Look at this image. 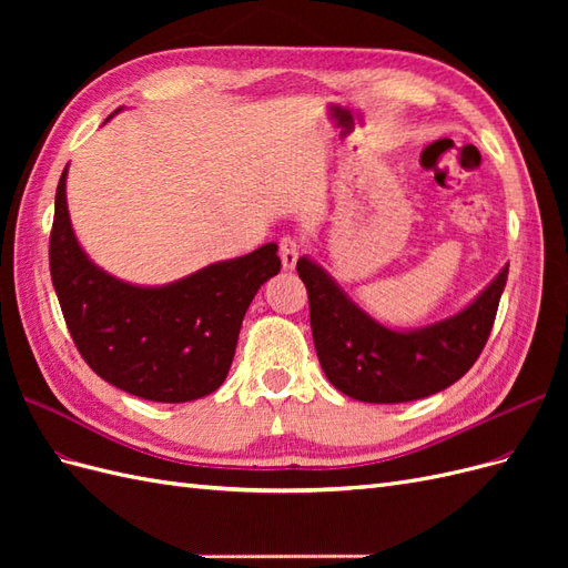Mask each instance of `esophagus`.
<instances>
[{"label": "esophagus", "mask_w": 568, "mask_h": 568, "mask_svg": "<svg viewBox=\"0 0 568 568\" xmlns=\"http://www.w3.org/2000/svg\"><path fill=\"white\" fill-rule=\"evenodd\" d=\"M301 242L296 236H291V234H286V236H282L280 239V257H282V265H284V270H291L296 265V261H298V255H301Z\"/></svg>", "instance_id": "esophagus-1"}]
</instances>
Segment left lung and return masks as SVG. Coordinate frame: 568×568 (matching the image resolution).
Listing matches in <instances>:
<instances>
[{"label":"left lung","mask_w":568,"mask_h":568,"mask_svg":"<svg viewBox=\"0 0 568 568\" xmlns=\"http://www.w3.org/2000/svg\"><path fill=\"white\" fill-rule=\"evenodd\" d=\"M296 270L307 288L326 379L363 403H409L453 386L471 369L490 336L509 265L459 315L407 334L365 315L307 257Z\"/></svg>","instance_id":"1"}]
</instances>
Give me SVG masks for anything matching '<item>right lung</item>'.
Returning a JSON list of instances; mask_svg holds the SVG:
<instances>
[{
	"label": "right lung",
	"mask_w": 568,
	"mask_h": 568,
	"mask_svg": "<svg viewBox=\"0 0 568 568\" xmlns=\"http://www.w3.org/2000/svg\"><path fill=\"white\" fill-rule=\"evenodd\" d=\"M277 246L215 263L161 288L118 282L75 242L57 186L49 272L82 359L115 388L153 403H189L217 390L253 296L280 272Z\"/></svg>",
	"instance_id": "1"
}]
</instances>
